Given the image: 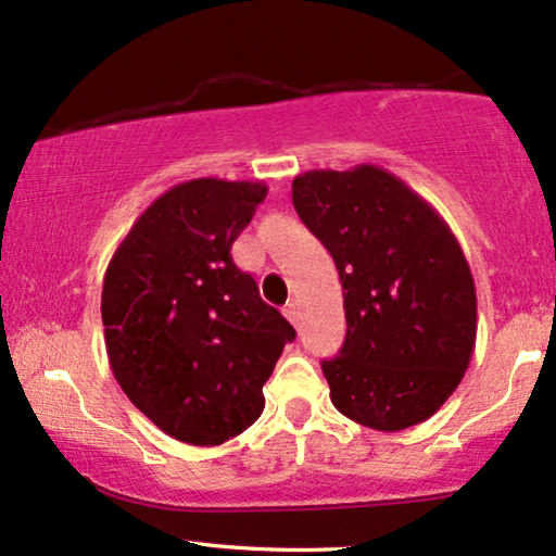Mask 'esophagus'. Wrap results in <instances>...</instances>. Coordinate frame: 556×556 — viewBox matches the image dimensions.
Segmentation results:
<instances>
[{"label": "esophagus", "instance_id": "obj_1", "mask_svg": "<svg viewBox=\"0 0 556 556\" xmlns=\"http://www.w3.org/2000/svg\"><path fill=\"white\" fill-rule=\"evenodd\" d=\"M285 315L292 325H300V305H298V302H290V305L285 307Z\"/></svg>", "mask_w": 556, "mask_h": 556}]
</instances>
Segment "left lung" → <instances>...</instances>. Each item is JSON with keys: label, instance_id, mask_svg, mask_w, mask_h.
I'll list each match as a JSON object with an SVG mask.
<instances>
[{"label": "left lung", "instance_id": "8db88e82", "mask_svg": "<svg viewBox=\"0 0 556 556\" xmlns=\"http://www.w3.org/2000/svg\"><path fill=\"white\" fill-rule=\"evenodd\" d=\"M292 203L343 285L345 343L323 361L336 409L379 432L429 419L476 351V282L455 233L376 165L302 173Z\"/></svg>", "mask_w": 556, "mask_h": 556}]
</instances>
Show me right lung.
Masks as SVG:
<instances>
[{
    "label": "right lung",
    "instance_id": "obj_1",
    "mask_svg": "<svg viewBox=\"0 0 556 556\" xmlns=\"http://www.w3.org/2000/svg\"><path fill=\"white\" fill-rule=\"evenodd\" d=\"M266 198L264 182L198 177L135 220L103 274L111 371L169 438L224 445L264 412L294 328L258 298L231 247Z\"/></svg>",
    "mask_w": 556,
    "mask_h": 556
}]
</instances>
